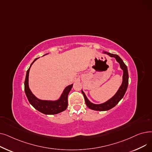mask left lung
I'll return each instance as SVG.
<instances>
[{"label":"left lung","instance_id":"8db88e82","mask_svg":"<svg viewBox=\"0 0 152 152\" xmlns=\"http://www.w3.org/2000/svg\"><path fill=\"white\" fill-rule=\"evenodd\" d=\"M103 53L108 55L111 57H114L116 58V61L119 63L120 65L121 68L123 70V83L121 86L119 87L118 92L116 94L114 95V96L108 100L107 102L102 103V104H94V103H91L88 99H87L86 95L84 93L83 91H81L85 99V102L86 103V105L90 109L96 110V111H107L108 110H110L111 108H113L115 107L118 102L120 101L122 98L124 97V95L126 92L127 86H128V81H129V75H128V71H127V68L126 65L122 60V59L119 57L118 55L116 54L110 53L107 52H103Z\"/></svg>","mask_w":152,"mask_h":152}]
</instances>
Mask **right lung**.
<instances>
[{"label":"right lung","instance_id":"1","mask_svg":"<svg viewBox=\"0 0 152 152\" xmlns=\"http://www.w3.org/2000/svg\"><path fill=\"white\" fill-rule=\"evenodd\" d=\"M36 58L26 72V78L25 81V91L28 101L34 108L45 115H55L65 110L68 107V95L70 92L73 84L67 86L62 93L59 100L57 101H47L37 99L31 92L28 86V77L29 69L33 63L37 59Z\"/></svg>","mask_w":152,"mask_h":152}]
</instances>
